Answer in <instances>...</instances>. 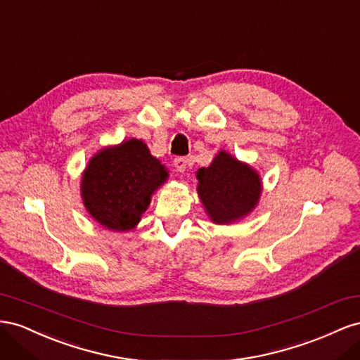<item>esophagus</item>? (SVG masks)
<instances>
[{"mask_svg": "<svg viewBox=\"0 0 360 360\" xmlns=\"http://www.w3.org/2000/svg\"><path fill=\"white\" fill-rule=\"evenodd\" d=\"M187 164H188V160L186 157H178L174 158V167H176V170L179 173H184L187 170Z\"/></svg>", "mask_w": 360, "mask_h": 360, "instance_id": "1", "label": "esophagus"}]
</instances>
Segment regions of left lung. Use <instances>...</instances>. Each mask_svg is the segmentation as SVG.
I'll list each match as a JSON object with an SVG mask.
<instances>
[{
  "label": "left lung",
  "instance_id": "1",
  "mask_svg": "<svg viewBox=\"0 0 360 360\" xmlns=\"http://www.w3.org/2000/svg\"><path fill=\"white\" fill-rule=\"evenodd\" d=\"M198 194L205 212L215 224H232L258 207L262 181L250 164L220 150L210 167L196 172Z\"/></svg>",
  "mask_w": 360,
  "mask_h": 360
}]
</instances>
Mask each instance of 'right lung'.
Instances as JSON below:
<instances>
[{
  "mask_svg": "<svg viewBox=\"0 0 360 360\" xmlns=\"http://www.w3.org/2000/svg\"><path fill=\"white\" fill-rule=\"evenodd\" d=\"M167 178V167L146 143L129 139L99 149L89 160L81 174V199L90 217L105 229L128 232Z\"/></svg>",
  "mask_w": 360,
  "mask_h": 360,
  "instance_id": "right-lung-1",
  "label": "right lung"
}]
</instances>
